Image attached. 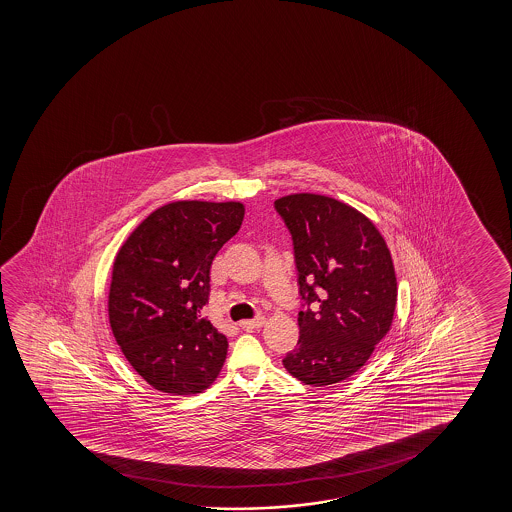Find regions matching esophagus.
Segmentation results:
<instances>
[{
  "label": "esophagus",
  "mask_w": 512,
  "mask_h": 512,
  "mask_svg": "<svg viewBox=\"0 0 512 512\" xmlns=\"http://www.w3.org/2000/svg\"><path fill=\"white\" fill-rule=\"evenodd\" d=\"M264 323H266V318H264V316H257V318H253V320H243L241 327L245 330L260 329Z\"/></svg>",
  "instance_id": "esophagus-1"
}]
</instances>
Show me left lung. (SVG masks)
Returning a JSON list of instances; mask_svg holds the SVG:
<instances>
[{"mask_svg":"<svg viewBox=\"0 0 512 512\" xmlns=\"http://www.w3.org/2000/svg\"><path fill=\"white\" fill-rule=\"evenodd\" d=\"M294 241L301 337L283 365L304 385L329 386L364 367L392 327L397 278L371 218L322 194L274 201Z\"/></svg>","mask_w":512,"mask_h":512,"instance_id":"obj_1","label":"left lung"}]
</instances>
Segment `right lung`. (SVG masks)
Segmentation results:
<instances>
[{"label": "right lung", "mask_w": 512, "mask_h": 512, "mask_svg": "<svg viewBox=\"0 0 512 512\" xmlns=\"http://www.w3.org/2000/svg\"><path fill=\"white\" fill-rule=\"evenodd\" d=\"M239 201H175L152 211L115 255L108 290L113 337L134 371L171 395H194L217 379L227 337L203 318L210 267L239 231Z\"/></svg>", "instance_id": "add662e5"}]
</instances>
